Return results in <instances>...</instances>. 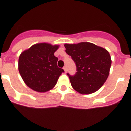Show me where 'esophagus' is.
<instances>
[{"instance_id":"1","label":"esophagus","mask_w":131,"mask_h":131,"mask_svg":"<svg viewBox=\"0 0 131 131\" xmlns=\"http://www.w3.org/2000/svg\"><path fill=\"white\" fill-rule=\"evenodd\" d=\"M64 71V72L65 73H67V67H64L63 68Z\"/></svg>"}]
</instances>
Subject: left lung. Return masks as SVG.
<instances>
[{"instance_id": "1", "label": "left lung", "mask_w": 131, "mask_h": 131, "mask_svg": "<svg viewBox=\"0 0 131 131\" xmlns=\"http://www.w3.org/2000/svg\"><path fill=\"white\" fill-rule=\"evenodd\" d=\"M65 51L76 64L75 75H67L72 87L82 94H89L101 88L107 79L112 64L110 53L103 47L89 42L64 44Z\"/></svg>"}]
</instances>
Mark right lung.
Returning <instances> with one entry per match:
<instances>
[{
  "instance_id": "1",
  "label": "right lung",
  "mask_w": 131,
  "mask_h": 131,
  "mask_svg": "<svg viewBox=\"0 0 131 131\" xmlns=\"http://www.w3.org/2000/svg\"><path fill=\"white\" fill-rule=\"evenodd\" d=\"M59 47L47 43L32 45L21 52L18 60V69L22 80L30 88L39 92L51 90L64 70L57 66L54 56Z\"/></svg>"
}]
</instances>
